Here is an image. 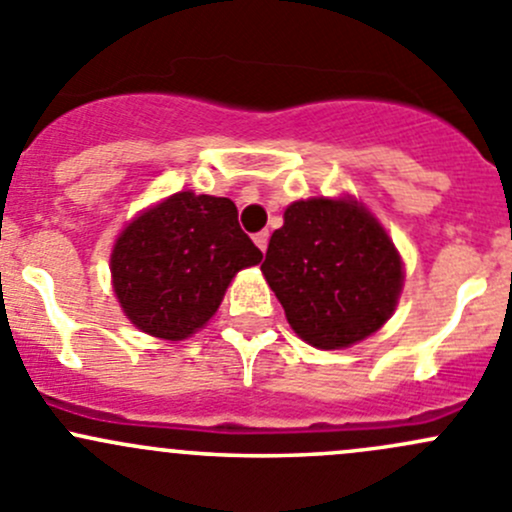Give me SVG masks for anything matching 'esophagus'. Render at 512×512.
<instances>
[{"instance_id":"34e87169","label":"esophagus","mask_w":512,"mask_h":512,"mask_svg":"<svg viewBox=\"0 0 512 512\" xmlns=\"http://www.w3.org/2000/svg\"><path fill=\"white\" fill-rule=\"evenodd\" d=\"M267 242H270V232H267V230L257 232V235H255V245H257V247H260V250H262V252H265V250H267Z\"/></svg>"}]
</instances>
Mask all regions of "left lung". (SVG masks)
<instances>
[{
  "label": "left lung",
  "mask_w": 512,
  "mask_h": 512,
  "mask_svg": "<svg viewBox=\"0 0 512 512\" xmlns=\"http://www.w3.org/2000/svg\"><path fill=\"white\" fill-rule=\"evenodd\" d=\"M262 275L297 337L317 349H344L394 314L404 262L364 205L352 198H309L285 210Z\"/></svg>",
  "instance_id": "8db88e82"
}]
</instances>
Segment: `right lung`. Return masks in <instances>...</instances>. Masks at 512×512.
I'll list each match as a JSON object with an SVG mask.
<instances>
[{"instance_id": "right-lung-1", "label": "right lung", "mask_w": 512, "mask_h": 512, "mask_svg": "<svg viewBox=\"0 0 512 512\" xmlns=\"http://www.w3.org/2000/svg\"><path fill=\"white\" fill-rule=\"evenodd\" d=\"M260 260L230 198L183 190L123 227L111 252L113 292L141 332L180 342L218 312L232 277Z\"/></svg>"}]
</instances>
